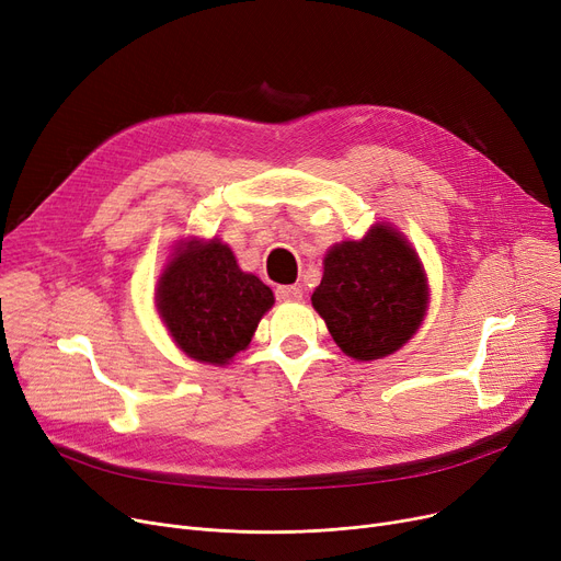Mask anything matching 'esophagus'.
Listing matches in <instances>:
<instances>
[{
	"label": "esophagus",
	"mask_w": 561,
	"mask_h": 561,
	"mask_svg": "<svg viewBox=\"0 0 561 561\" xmlns=\"http://www.w3.org/2000/svg\"><path fill=\"white\" fill-rule=\"evenodd\" d=\"M275 296L282 302H296V300H302V288L300 286H277Z\"/></svg>",
	"instance_id": "obj_1"
}]
</instances>
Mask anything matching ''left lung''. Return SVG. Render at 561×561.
<instances>
[{"mask_svg":"<svg viewBox=\"0 0 561 561\" xmlns=\"http://www.w3.org/2000/svg\"><path fill=\"white\" fill-rule=\"evenodd\" d=\"M311 305L347 357L379 359L419 330L427 309L425 273L402 236L377 225L366 239L328 252Z\"/></svg>","mask_w":561,"mask_h":561,"instance_id":"1","label":"left lung"}]
</instances>
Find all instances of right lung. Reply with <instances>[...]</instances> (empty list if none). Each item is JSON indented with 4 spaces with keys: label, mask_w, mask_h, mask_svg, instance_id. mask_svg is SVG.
I'll return each instance as SVG.
<instances>
[{
    "label": "right lung",
    "mask_w": 561,
    "mask_h": 561,
    "mask_svg": "<svg viewBox=\"0 0 561 561\" xmlns=\"http://www.w3.org/2000/svg\"><path fill=\"white\" fill-rule=\"evenodd\" d=\"M273 290L239 268L220 241L180 248L159 282L157 307L172 339L188 357L227 364L250 345Z\"/></svg>",
    "instance_id": "add662e5"
}]
</instances>
